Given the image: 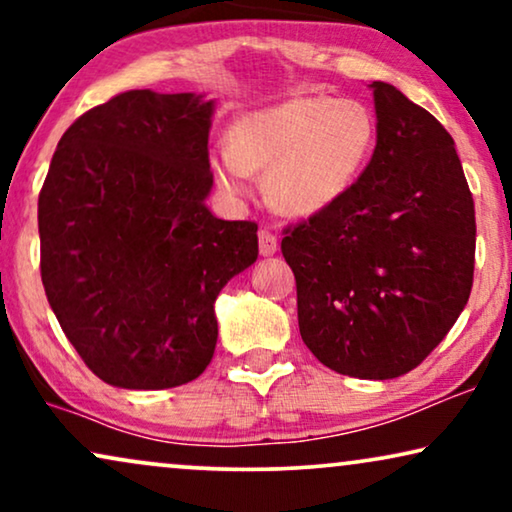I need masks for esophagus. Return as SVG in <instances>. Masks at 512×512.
<instances>
[{
  "mask_svg": "<svg viewBox=\"0 0 512 512\" xmlns=\"http://www.w3.org/2000/svg\"><path fill=\"white\" fill-rule=\"evenodd\" d=\"M277 237L270 233V230H258V249H261V256H272L277 251Z\"/></svg>",
  "mask_w": 512,
  "mask_h": 512,
  "instance_id": "34e87169",
  "label": "esophagus"
}]
</instances>
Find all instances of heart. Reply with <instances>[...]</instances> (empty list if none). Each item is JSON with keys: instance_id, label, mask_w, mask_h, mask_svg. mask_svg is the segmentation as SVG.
<instances>
[{"instance_id": "obj_1", "label": "heart", "mask_w": 512, "mask_h": 512, "mask_svg": "<svg viewBox=\"0 0 512 512\" xmlns=\"http://www.w3.org/2000/svg\"><path fill=\"white\" fill-rule=\"evenodd\" d=\"M375 142V116L363 102L300 95L235 118L209 172L233 200L249 198V174L265 172V193L279 212L314 216L356 184Z\"/></svg>"}]
</instances>
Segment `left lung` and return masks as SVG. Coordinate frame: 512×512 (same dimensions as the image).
Here are the masks:
<instances>
[{"mask_svg": "<svg viewBox=\"0 0 512 512\" xmlns=\"http://www.w3.org/2000/svg\"><path fill=\"white\" fill-rule=\"evenodd\" d=\"M370 88L373 158L333 207L284 230L282 254L310 352L340 375L391 380L464 312L475 209L450 132L391 83Z\"/></svg>", "mask_w": 512, "mask_h": 512, "instance_id": "left-lung-1", "label": "left lung"}]
</instances>
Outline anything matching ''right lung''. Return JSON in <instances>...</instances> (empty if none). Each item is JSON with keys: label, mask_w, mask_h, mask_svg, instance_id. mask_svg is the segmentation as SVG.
<instances>
[{"label": "right lung", "mask_w": 512, "mask_h": 512, "mask_svg": "<svg viewBox=\"0 0 512 512\" xmlns=\"http://www.w3.org/2000/svg\"><path fill=\"white\" fill-rule=\"evenodd\" d=\"M214 100L128 90L69 125L39 193L41 282L83 363L111 387L170 389L214 356V303L258 258L254 221L212 191Z\"/></svg>", "instance_id": "add662e5"}]
</instances>
